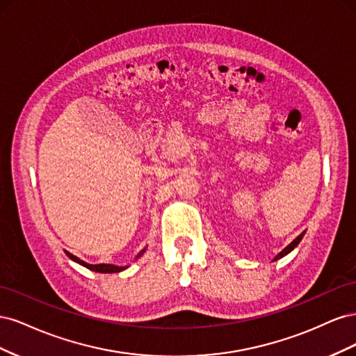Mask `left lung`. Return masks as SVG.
<instances>
[{
    "instance_id": "1",
    "label": "left lung",
    "mask_w": 356,
    "mask_h": 356,
    "mask_svg": "<svg viewBox=\"0 0 356 356\" xmlns=\"http://www.w3.org/2000/svg\"><path fill=\"white\" fill-rule=\"evenodd\" d=\"M303 234H305V233H301L300 236H297V238H296V239H294L293 242H291V243H289V245H288V246L285 248V250H284V251H281V252H279V254L276 255V258H275V260H279V258H282V257H285V255H286L288 252H291V251H293V250H294V248H296V246H297V245L300 243V241H301V239H303Z\"/></svg>"
}]
</instances>
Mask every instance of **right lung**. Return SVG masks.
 <instances>
[{
	"mask_svg": "<svg viewBox=\"0 0 356 356\" xmlns=\"http://www.w3.org/2000/svg\"><path fill=\"white\" fill-rule=\"evenodd\" d=\"M145 251V250H144ZM143 251V252H144ZM67 252V255L71 258L72 261H75V263H79V264H81V266H84L86 268H89V270H93V272H98V273H117V272H122V270H124L126 267H118V266H114V264H89V263H84L83 260H80V258H77L75 255H72V254H70L68 251H65ZM141 252V254H143ZM141 254H138V257L141 255Z\"/></svg>",
	"mask_w": 356,
	"mask_h": 356,
	"instance_id": "obj_1",
	"label": "right lung"
}]
</instances>
